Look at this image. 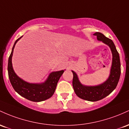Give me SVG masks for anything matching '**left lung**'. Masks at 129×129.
I'll use <instances>...</instances> for the list:
<instances>
[{
	"label": "left lung",
	"mask_w": 129,
	"mask_h": 129,
	"mask_svg": "<svg viewBox=\"0 0 129 129\" xmlns=\"http://www.w3.org/2000/svg\"><path fill=\"white\" fill-rule=\"evenodd\" d=\"M94 35L97 36L99 41H102L107 44L110 47L112 52V65L110 75L107 80L98 86H84L79 82L76 72L72 71L73 73L72 86L77 96L81 99L91 102L99 101L109 95L116 87L121 75V63L119 53L117 51L113 42L100 32L95 33Z\"/></svg>",
	"instance_id": "left-lung-1"
}]
</instances>
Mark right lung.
<instances>
[{"label":"right lung","instance_id":"1","mask_svg":"<svg viewBox=\"0 0 129 129\" xmlns=\"http://www.w3.org/2000/svg\"><path fill=\"white\" fill-rule=\"evenodd\" d=\"M22 37L14 43L11 54L8 58V72L11 85L19 95L33 102H41L51 98L54 93L57 83L64 71L53 72L49 75L44 83L41 84L29 83L20 79L13 69L11 58L15 44Z\"/></svg>","mask_w":129,"mask_h":129}]
</instances>
